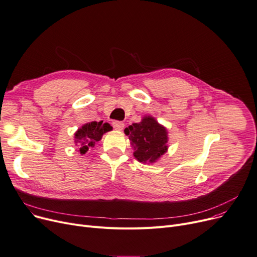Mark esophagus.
<instances>
[{"label": "esophagus", "mask_w": 257, "mask_h": 257, "mask_svg": "<svg viewBox=\"0 0 257 257\" xmlns=\"http://www.w3.org/2000/svg\"><path fill=\"white\" fill-rule=\"evenodd\" d=\"M112 126H113V128H114L115 130H117V131H121V130H123V128H124L125 124H124L123 122L115 121V122H113V123H112Z\"/></svg>", "instance_id": "obj_1"}]
</instances>
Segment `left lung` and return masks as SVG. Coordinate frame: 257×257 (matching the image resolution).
Segmentation results:
<instances>
[{"mask_svg":"<svg viewBox=\"0 0 257 257\" xmlns=\"http://www.w3.org/2000/svg\"><path fill=\"white\" fill-rule=\"evenodd\" d=\"M124 132L129 136L133 156L139 162L155 163L168 150L167 129L152 115L143 116L140 123H133Z\"/></svg>","mask_w":257,"mask_h":257,"instance_id":"left-lung-1","label":"left lung"}]
</instances>
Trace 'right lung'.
I'll list each match as a JSON object with an SVG mask.
<instances>
[{
	"label": "right lung",
	"instance_id": "obj_1",
	"mask_svg": "<svg viewBox=\"0 0 257 257\" xmlns=\"http://www.w3.org/2000/svg\"><path fill=\"white\" fill-rule=\"evenodd\" d=\"M112 127L108 123L90 122L85 123L74 133V144L78 147L80 155H84L89 150L95 147V144L101 141L104 133L111 131Z\"/></svg>",
	"mask_w": 257,
	"mask_h": 257
}]
</instances>
